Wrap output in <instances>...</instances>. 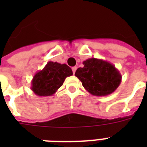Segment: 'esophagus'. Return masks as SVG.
Listing matches in <instances>:
<instances>
[{
    "label": "esophagus",
    "mask_w": 147,
    "mask_h": 147,
    "mask_svg": "<svg viewBox=\"0 0 147 147\" xmlns=\"http://www.w3.org/2000/svg\"><path fill=\"white\" fill-rule=\"evenodd\" d=\"M71 69H72V71H73V73L75 74V72H76V69H77V67H76V66L72 67V68H71Z\"/></svg>",
    "instance_id": "34e87169"
}]
</instances>
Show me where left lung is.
Returning a JSON list of instances; mask_svg holds the SVG:
<instances>
[{
  "instance_id": "obj_1",
  "label": "left lung",
  "mask_w": 147,
  "mask_h": 147,
  "mask_svg": "<svg viewBox=\"0 0 147 147\" xmlns=\"http://www.w3.org/2000/svg\"><path fill=\"white\" fill-rule=\"evenodd\" d=\"M84 66L76 70L75 76L83 87L95 96L111 94L121 82L120 71L114 65L103 59L90 58L83 62Z\"/></svg>"
}]
</instances>
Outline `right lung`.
<instances>
[{"mask_svg": "<svg viewBox=\"0 0 147 147\" xmlns=\"http://www.w3.org/2000/svg\"><path fill=\"white\" fill-rule=\"evenodd\" d=\"M73 75L66 64L48 62L46 66L34 75L31 82V90L38 96H52L57 92L65 79Z\"/></svg>", "mask_w": 147, "mask_h": 147, "instance_id": "1", "label": "right lung"}]
</instances>
